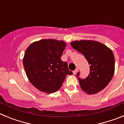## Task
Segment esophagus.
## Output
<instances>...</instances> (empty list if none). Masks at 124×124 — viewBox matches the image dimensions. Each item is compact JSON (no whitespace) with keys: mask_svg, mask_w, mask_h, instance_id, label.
Instances as JSON below:
<instances>
[{"mask_svg":"<svg viewBox=\"0 0 124 124\" xmlns=\"http://www.w3.org/2000/svg\"><path fill=\"white\" fill-rule=\"evenodd\" d=\"M78 72V68H76V70H74V71H73V74H74V75H76V74H77Z\"/></svg>","mask_w":124,"mask_h":124,"instance_id":"34e87169","label":"esophagus"}]
</instances>
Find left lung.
Here are the masks:
<instances>
[{"mask_svg": "<svg viewBox=\"0 0 124 124\" xmlns=\"http://www.w3.org/2000/svg\"><path fill=\"white\" fill-rule=\"evenodd\" d=\"M73 48L81 53L88 61L90 73L86 79L78 78L80 86L87 94L99 93L108 85L115 71L113 52L103 43L93 40L71 42ZM79 73H78V77Z\"/></svg>", "mask_w": 124, "mask_h": 124, "instance_id": "left-lung-1", "label": "left lung"}]
</instances>
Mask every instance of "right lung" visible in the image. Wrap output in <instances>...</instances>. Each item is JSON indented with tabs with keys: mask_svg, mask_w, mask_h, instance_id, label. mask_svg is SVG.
Segmentation results:
<instances>
[{
	"mask_svg": "<svg viewBox=\"0 0 124 124\" xmlns=\"http://www.w3.org/2000/svg\"><path fill=\"white\" fill-rule=\"evenodd\" d=\"M66 46L64 41L44 39L30 45L23 64L30 82L38 90L53 93L61 87L66 76L73 74L61 60Z\"/></svg>",
	"mask_w": 124,
	"mask_h": 124,
	"instance_id": "1",
	"label": "right lung"
}]
</instances>
